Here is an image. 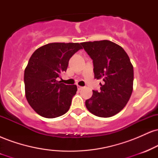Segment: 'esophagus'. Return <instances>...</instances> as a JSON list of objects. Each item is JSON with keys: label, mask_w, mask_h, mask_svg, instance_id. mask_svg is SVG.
<instances>
[{"label": "esophagus", "mask_w": 158, "mask_h": 158, "mask_svg": "<svg viewBox=\"0 0 158 158\" xmlns=\"http://www.w3.org/2000/svg\"><path fill=\"white\" fill-rule=\"evenodd\" d=\"M77 88H78V90H81V88H82V87L79 86V85H77Z\"/></svg>", "instance_id": "obj_1"}]
</instances>
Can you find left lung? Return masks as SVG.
<instances>
[{
    "label": "left lung",
    "instance_id": "8db88e82",
    "mask_svg": "<svg viewBox=\"0 0 158 158\" xmlns=\"http://www.w3.org/2000/svg\"><path fill=\"white\" fill-rule=\"evenodd\" d=\"M93 60L94 78L102 79L100 90L85 101L90 113L110 117L119 113L129 100L133 90L134 69L122 47L108 40L81 43Z\"/></svg>",
    "mask_w": 158,
    "mask_h": 158
}]
</instances>
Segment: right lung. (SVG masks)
<instances>
[{
  "label": "right lung",
  "mask_w": 158,
  "mask_h": 158,
  "mask_svg": "<svg viewBox=\"0 0 158 158\" xmlns=\"http://www.w3.org/2000/svg\"><path fill=\"white\" fill-rule=\"evenodd\" d=\"M80 49L79 43H50L30 57L24 70L25 96L41 117L56 118L70 108L77 85H64L56 79L66 72L70 59Z\"/></svg>",
  "instance_id": "add662e5"
}]
</instances>
